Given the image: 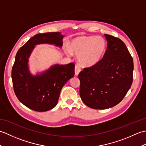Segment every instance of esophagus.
<instances>
[{"mask_svg":"<svg viewBox=\"0 0 146 146\" xmlns=\"http://www.w3.org/2000/svg\"><path fill=\"white\" fill-rule=\"evenodd\" d=\"M80 71H81V68L78 66V65H76L75 68V75L77 76L78 75V74L80 73Z\"/></svg>","mask_w":146,"mask_h":146,"instance_id":"34e87169","label":"esophagus"}]
</instances>
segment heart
I'll return each instance as SVG.
<instances>
[{
  "label": "heart",
  "instance_id": "b5f03b06",
  "mask_svg": "<svg viewBox=\"0 0 146 146\" xmlns=\"http://www.w3.org/2000/svg\"><path fill=\"white\" fill-rule=\"evenodd\" d=\"M107 42L103 37L80 36L71 39L69 48L65 49L67 54L77 55L78 63L84 67H92L98 64L106 52Z\"/></svg>",
  "mask_w": 146,
  "mask_h": 146
}]
</instances>
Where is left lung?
<instances>
[{
	"instance_id": "8db88e82",
	"label": "left lung",
	"mask_w": 146,
	"mask_h": 146,
	"mask_svg": "<svg viewBox=\"0 0 146 146\" xmlns=\"http://www.w3.org/2000/svg\"><path fill=\"white\" fill-rule=\"evenodd\" d=\"M107 49L102 60L79 73L80 95L86 105L107 109L122 100L133 80V59L122 40L105 35Z\"/></svg>"
}]
</instances>
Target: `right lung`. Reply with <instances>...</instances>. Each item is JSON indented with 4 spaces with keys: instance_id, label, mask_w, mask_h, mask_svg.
<instances>
[{
    "instance_id": "right-lung-1",
    "label": "right lung",
    "mask_w": 146,
    "mask_h": 146,
    "mask_svg": "<svg viewBox=\"0 0 146 146\" xmlns=\"http://www.w3.org/2000/svg\"><path fill=\"white\" fill-rule=\"evenodd\" d=\"M60 33L38 34L19 49L12 69L14 90L22 104L37 111H46L58 104L61 88L75 74V64H54L42 73L33 75L29 69V58L36 45L63 46Z\"/></svg>"
}]
</instances>
